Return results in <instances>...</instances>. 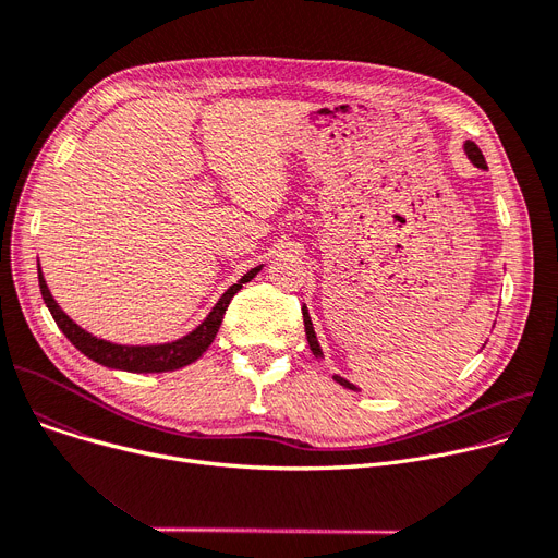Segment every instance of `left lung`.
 Wrapping results in <instances>:
<instances>
[{
    "mask_svg": "<svg viewBox=\"0 0 558 558\" xmlns=\"http://www.w3.org/2000/svg\"><path fill=\"white\" fill-rule=\"evenodd\" d=\"M463 151H465L468 160H471L475 167L486 169V160H484V156H482V151H480V146H477L475 142L465 140V142H463ZM303 320H305V335H307V341H310V350H312L316 360H320V357H324V350H320V345H318V339H316V332H314V326H312V318H310V312H307L305 305H303ZM332 379H335L337 385H341V387H345V389H350V391H360L353 383H348V379H343L341 375H332Z\"/></svg>",
    "mask_w": 558,
    "mask_h": 558,
    "instance_id": "8db88e82",
    "label": "left lung"
}]
</instances>
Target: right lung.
Here are the masks:
<instances>
[{
    "instance_id": "obj_1",
    "label": "right lung",
    "mask_w": 558,
    "mask_h": 558,
    "mask_svg": "<svg viewBox=\"0 0 558 558\" xmlns=\"http://www.w3.org/2000/svg\"><path fill=\"white\" fill-rule=\"evenodd\" d=\"M262 267H264V264H259V267L251 269L238 282L230 284L221 294V299L215 303L210 314L205 316L192 332H187L181 339L167 341V343H146V345L112 343V341L99 339V337L90 335L87 330H83L78 324H74V320L61 310V305L53 301L51 291H49V287L45 282L40 264H38V282H40L43 301L49 307V312H51V316L56 320V326L61 328V332L72 341V345L76 350H81L85 357H90L93 362H97L101 366H108V368H114V371L167 373V371L183 368V366L196 362L205 353V350L210 348V343L215 341V337L219 332L223 314H226L232 296L238 294V291L242 289V284L251 282L259 274Z\"/></svg>"
}]
</instances>
